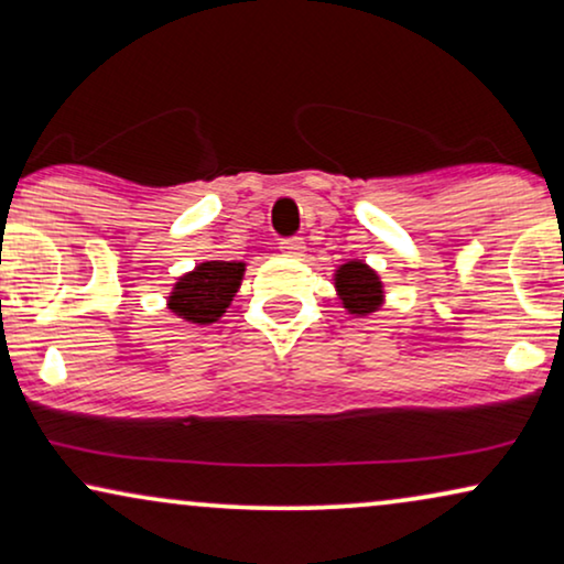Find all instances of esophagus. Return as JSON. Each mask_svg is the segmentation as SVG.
<instances>
[{"mask_svg":"<svg viewBox=\"0 0 564 564\" xmlns=\"http://www.w3.org/2000/svg\"><path fill=\"white\" fill-rule=\"evenodd\" d=\"M280 251L284 253V257H303L305 241L303 238H284V241L280 243Z\"/></svg>","mask_w":564,"mask_h":564,"instance_id":"1","label":"esophagus"}]
</instances>
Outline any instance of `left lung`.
Instances as JSON below:
<instances>
[{"mask_svg":"<svg viewBox=\"0 0 564 564\" xmlns=\"http://www.w3.org/2000/svg\"><path fill=\"white\" fill-rule=\"evenodd\" d=\"M334 288L346 313L357 315V318L377 313L384 303V284L380 274L361 259H351L336 269Z\"/></svg>","mask_w":564,"mask_h":564,"instance_id":"left-lung-1","label":"left lung"}]
</instances>
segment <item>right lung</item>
I'll use <instances>...</instances> for the list:
<instances>
[{
  "label": "right lung",
  "mask_w": 564,
  "mask_h": 564,
  "mask_svg": "<svg viewBox=\"0 0 564 564\" xmlns=\"http://www.w3.org/2000/svg\"><path fill=\"white\" fill-rule=\"evenodd\" d=\"M243 272V261H203L174 282L166 307L176 318L210 326L234 303Z\"/></svg>",
  "instance_id": "obj_1"
}]
</instances>
